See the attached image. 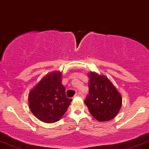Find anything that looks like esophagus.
Returning a JSON list of instances; mask_svg holds the SVG:
<instances>
[{"mask_svg": "<svg viewBox=\"0 0 149 149\" xmlns=\"http://www.w3.org/2000/svg\"><path fill=\"white\" fill-rule=\"evenodd\" d=\"M76 96H79L80 98H84V95L81 94V93H77L76 94Z\"/></svg>", "mask_w": 149, "mask_h": 149, "instance_id": "obj_1", "label": "esophagus"}]
</instances>
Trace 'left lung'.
Listing matches in <instances>:
<instances>
[{"mask_svg":"<svg viewBox=\"0 0 149 149\" xmlns=\"http://www.w3.org/2000/svg\"><path fill=\"white\" fill-rule=\"evenodd\" d=\"M89 77V94L84 102L89 112L99 121L112 119L121 107V94L106 77L92 72Z\"/></svg>","mask_w":149,"mask_h":149,"instance_id":"obj_1","label":"left lung"}]
</instances>
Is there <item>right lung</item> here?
Listing matches in <instances>:
<instances>
[{"instance_id":"add662e5","label":"right lung","mask_w":149,"mask_h":149,"mask_svg":"<svg viewBox=\"0 0 149 149\" xmlns=\"http://www.w3.org/2000/svg\"><path fill=\"white\" fill-rule=\"evenodd\" d=\"M61 78L60 73H52L44 77L29 93L30 110L43 122L51 123L59 121L72 101L66 96Z\"/></svg>"}]
</instances>
